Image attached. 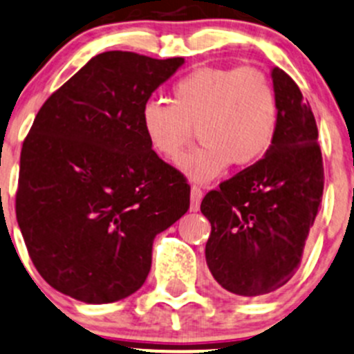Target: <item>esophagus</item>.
I'll return each mask as SVG.
<instances>
[{
    "mask_svg": "<svg viewBox=\"0 0 354 354\" xmlns=\"http://www.w3.org/2000/svg\"><path fill=\"white\" fill-rule=\"evenodd\" d=\"M203 198V189L198 185H193L192 187V210L196 212L200 208V202Z\"/></svg>",
    "mask_w": 354,
    "mask_h": 354,
    "instance_id": "esophagus-1",
    "label": "esophagus"
}]
</instances>
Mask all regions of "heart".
Segmentation results:
<instances>
[{
    "instance_id": "obj_1",
    "label": "heart",
    "mask_w": 354,
    "mask_h": 354,
    "mask_svg": "<svg viewBox=\"0 0 354 354\" xmlns=\"http://www.w3.org/2000/svg\"><path fill=\"white\" fill-rule=\"evenodd\" d=\"M149 146L174 159L198 129L202 144L185 152L178 166L193 180L218 176L230 162L251 166L266 154L278 127V98L261 69L203 66L171 88V103L149 100L140 111Z\"/></svg>"
}]
</instances>
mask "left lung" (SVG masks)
Segmentation results:
<instances>
[{"label": "left lung", "mask_w": 354, "mask_h": 354, "mask_svg": "<svg viewBox=\"0 0 354 354\" xmlns=\"http://www.w3.org/2000/svg\"><path fill=\"white\" fill-rule=\"evenodd\" d=\"M278 98V127L265 158L222 181L202 200L212 225L205 245L218 285L243 297L283 286L302 261L308 230L324 192L317 124L295 81L271 73Z\"/></svg>", "instance_id": "obj_1"}]
</instances>
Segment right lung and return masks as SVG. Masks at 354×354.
<instances>
[{
	"label": "right lung",
	"mask_w": 354,
	"mask_h": 354,
	"mask_svg": "<svg viewBox=\"0 0 354 354\" xmlns=\"http://www.w3.org/2000/svg\"><path fill=\"white\" fill-rule=\"evenodd\" d=\"M183 62L103 52L37 113L15 210L30 259L64 295L86 304L132 295L151 270L154 237L187 214V178L140 125L144 103Z\"/></svg>",
	"instance_id": "right-lung-1"
}]
</instances>
